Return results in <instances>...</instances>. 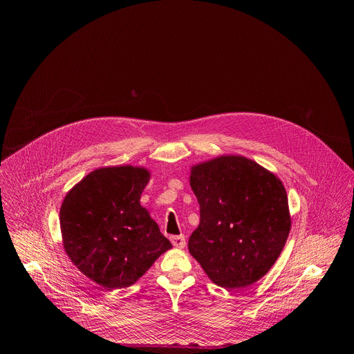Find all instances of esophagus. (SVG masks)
Segmentation results:
<instances>
[{
  "mask_svg": "<svg viewBox=\"0 0 354 354\" xmlns=\"http://www.w3.org/2000/svg\"><path fill=\"white\" fill-rule=\"evenodd\" d=\"M171 242H172L174 246L180 248V249L185 248V245H186V239H185L183 235H172L171 236Z\"/></svg>",
  "mask_w": 354,
  "mask_h": 354,
  "instance_id": "34e87169",
  "label": "esophagus"
}]
</instances>
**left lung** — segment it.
<instances>
[{"label":"left lung","mask_w":354,"mask_h":354,"mask_svg":"<svg viewBox=\"0 0 354 354\" xmlns=\"http://www.w3.org/2000/svg\"><path fill=\"white\" fill-rule=\"evenodd\" d=\"M190 186L200 205L190 255L224 288H243L263 277L291 225L279 178L254 161L227 156L193 167Z\"/></svg>","instance_id":"left-lung-1"}]
</instances>
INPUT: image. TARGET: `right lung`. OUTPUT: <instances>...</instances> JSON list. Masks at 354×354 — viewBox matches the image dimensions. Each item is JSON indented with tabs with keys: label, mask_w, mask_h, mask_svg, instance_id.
Masks as SVG:
<instances>
[{
	"label": "right lung",
	"mask_w": 354,
	"mask_h": 354,
	"mask_svg": "<svg viewBox=\"0 0 354 354\" xmlns=\"http://www.w3.org/2000/svg\"><path fill=\"white\" fill-rule=\"evenodd\" d=\"M148 180L144 168H100L75 185L62 205L67 255L108 290L131 286L172 248L140 205Z\"/></svg>",
	"instance_id": "add662e5"
}]
</instances>
